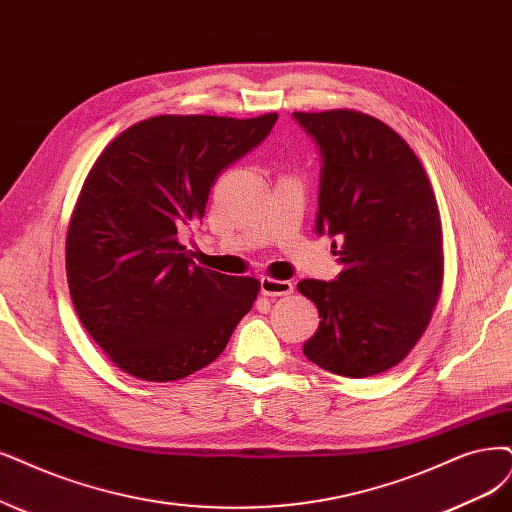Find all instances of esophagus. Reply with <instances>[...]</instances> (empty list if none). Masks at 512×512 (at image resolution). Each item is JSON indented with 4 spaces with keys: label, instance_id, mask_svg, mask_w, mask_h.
<instances>
[{
    "label": "esophagus",
    "instance_id": "1",
    "mask_svg": "<svg viewBox=\"0 0 512 512\" xmlns=\"http://www.w3.org/2000/svg\"><path fill=\"white\" fill-rule=\"evenodd\" d=\"M291 293H293L291 280H278V278H270V276L261 278V295L282 297V295H291Z\"/></svg>",
    "mask_w": 512,
    "mask_h": 512
}]
</instances>
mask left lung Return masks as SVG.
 Returning a JSON list of instances; mask_svg holds the SVG:
<instances>
[{
	"instance_id": "8db88e82",
	"label": "left lung",
	"mask_w": 512,
	"mask_h": 512,
	"mask_svg": "<svg viewBox=\"0 0 512 512\" xmlns=\"http://www.w3.org/2000/svg\"><path fill=\"white\" fill-rule=\"evenodd\" d=\"M293 116L323 156L316 232L339 236L344 263L337 280L297 285L320 316L304 354L356 380L384 373L420 342L441 295L437 198L420 158L382 120L356 109Z\"/></svg>"
}]
</instances>
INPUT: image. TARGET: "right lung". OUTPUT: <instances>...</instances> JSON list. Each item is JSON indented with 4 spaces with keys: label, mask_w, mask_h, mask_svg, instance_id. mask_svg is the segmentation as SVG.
<instances>
[{
    "label": "right lung",
    "mask_w": 512,
    "mask_h": 512,
    "mask_svg": "<svg viewBox=\"0 0 512 512\" xmlns=\"http://www.w3.org/2000/svg\"><path fill=\"white\" fill-rule=\"evenodd\" d=\"M257 118L156 116L92 164L65 242L71 301L118 369L175 382L211 365L259 295V280L196 266L179 230L204 217L225 166L270 135Z\"/></svg>",
    "instance_id": "add662e5"
}]
</instances>
